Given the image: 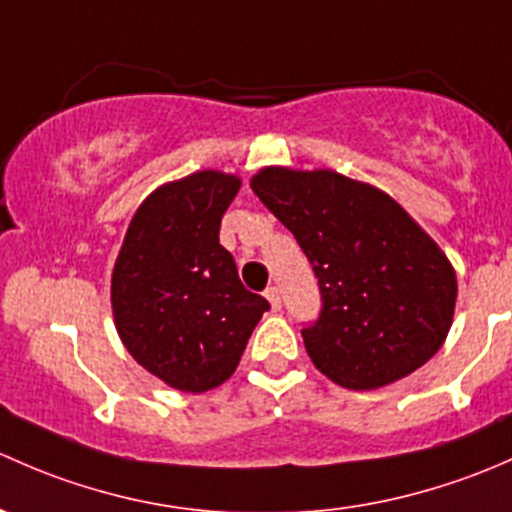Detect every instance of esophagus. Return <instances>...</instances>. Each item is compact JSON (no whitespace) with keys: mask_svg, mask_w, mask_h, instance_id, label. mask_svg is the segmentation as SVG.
I'll return each instance as SVG.
<instances>
[{"mask_svg":"<svg viewBox=\"0 0 512 512\" xmlns=\"http://www.w3.org/2000/svg\"><path fill=\"white\" fill-rule=\"evenodd\" d=\"M266 298H268V303H271V308H273V310L281 308V291H278L276 286L268 288V291H266Z\"/></svg>","mask_w":512,"mask_h":512,"instance_id":"esophagus-1","label":"esophagus"}]
</instances>
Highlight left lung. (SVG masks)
Returning <instances> with one entry per match:
<instances>
[{"mask_svg": "<svg viewBox=\"0 0 512 512\" xmlns=\"http://www.w3.org/2000/svg\"><path fill=\"white\" fill-rule=\"evenodd\" d=\"M251 189L313 263L323 310L300 333L325 377L355 392L379 389L439 352L456 271L402 204L333 170L263 167Z\"/></svg>", "mask_w": 512, "mask_h": 512, "instance_id": "1", "label": "left lung"}]
</instances>
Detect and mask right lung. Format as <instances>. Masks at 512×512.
<instances>
[{"mask_svg": "<svg viewBox=\"0 0 512 512\" xmlns=\"http://www.w3.org/2000/svg\"><path fill=\"white\" fill-rule=\"evenodd\" d=\"M239 187V177L221 170L160 184L142 199L115 258V330L138 365L179 392L224 384L268 310L219 244Z\"/></svg>", "mask_w": 512, "mask_h": 512, "instance_id": "right-lung-1", "label": "right lung"}]
</instances>
